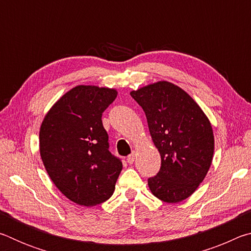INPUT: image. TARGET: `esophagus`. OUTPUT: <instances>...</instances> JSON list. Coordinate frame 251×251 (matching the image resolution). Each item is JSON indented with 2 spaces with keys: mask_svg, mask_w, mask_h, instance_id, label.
Here are the masks:
<instances>
[{
  "mask_svg": "<svg viewBox=\"0 0 251 251\" xmlns=\"http://www.w3.org/2000/svg\"><path fill=\"white\" fill-rule=\"evenodd\" d=\"M135 158H136V154L135 152H133V154H130L128 157H127V163L133 164L135 161Z\"/></svg>",
  "mask_w": 251,
  "mask_h": 251,
  "instance_id": "obj_1",
  "label": "esophagus"
}]
</instances>
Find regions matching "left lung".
Here are the masks:
<instances>
[{"mask_svg":"<svg viewBox=\"0 0 251 251\" xmlns=\"http://www.w3.org/2000/svg\"><path fill=\"white\" fill-rule=\"evenodd\" d=\"M130 95L145 112L161 158L160 171L148 179L151 194L168 203L185 201L210 168L215 150L210 121L192 96L167 80L148 84Z\"/></svg>","mask_w":251,"mask_h":251,"instance_id":"8db88e82","label":"left lung"}]
</instances>
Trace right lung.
<instances>
[{"label":"right lung","mask_w":251,"mask_h":251,"mask_svg":"<svg viewBox=\"0 0 251 251\" xmlns=\"http://www.w3.org/2000/svg\"><path fill=\"white\" fill-rule=\"evenodd\" d=\"M115 88L77 85L55 101L40 128V154L54 185L66 198L92 207L115 190L122 161L108 151L101 114Z\"/></svg>","instance_id":"right-lung-1"}]
</instances>
